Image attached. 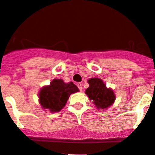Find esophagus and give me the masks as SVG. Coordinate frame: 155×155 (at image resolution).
I'll use <instances>...</instances> for the list:
<instances>
[{"mask_svg":"<svg viewBox=\"0 0 155 155\" xmlns=\"http://www.w3.org/2000/svg\"><path fill=\"white\" fill-rule=\"evenodd\" d=\"M77 86H78V89H79V90H80V91H82V89H83V87H82V84H81V83H78V84H77Z\"/></svg>","mask_w":155,"mask_h":155,"instance_id":"1","label":"esophagus"}]
</instances>
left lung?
Masks as SVG:
<instances>
[{"mask_svg":"<svg viewBox=\"0 0 155 155\" xmlns=\"http://www.w3.org/2000/svg\"><path fill=\"white\" fill-rule=\"evenodd\" d=\"M90 87L86 90V94L93 101L97 108H107L112 105L115 96L111 89H108L103 81L99 78L88 80Z\"/></svg>","mask_w":155,"mask_h":155,"instance_id":"left-lung-1","label":"left lung"}]
</instances>
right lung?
<instances>
[{
    "mask_svg": "<svg viewBox=\"0 0 155 155\" xmlns=\"http://www.w3.org/2000/svg\"><path fill=\"white\" fill-rule=\"evenodd\" d=\"M78 91L77 86L72 82L65 84L62 80L54 79L40 91V104L51 112L59 111L65 105L70 95Z\"/></svg>",
    "mask_w": 155,
    "mask_h": 155,
    "instance_id": "obj_1",
    "label": "right lung"
}]
</instances>
